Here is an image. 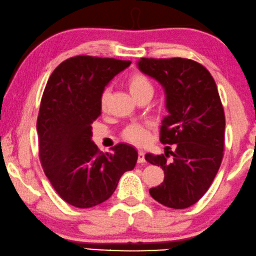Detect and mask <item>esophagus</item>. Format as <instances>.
I'll return each mask as SVG.
<instances>
[{"instance_id":"obj_1","label":"esophagus","mask_w":256,"mask_h":256,"mask_svg":"<svg viewBox=\"0 0 256 256\" xmlns=\"http://www.w3.org/2000/svg\"><path fill=\"white\" fill-rule=\"evenodd\" d=\"M145 153H144L142 150H138V162L142 164L145 162Z\"/></svg>"}]
</instances>
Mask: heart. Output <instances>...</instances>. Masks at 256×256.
Segmentation results:
<instances>
[{
    "label": "heart",
    "mask_w": 256,
    "mask_h": 256,
    "mask_svg": "<svg viewBox=\"0 0 256 256\" xmlns=\"http://www.w3.org/2000/svg\"><path fill=\"white\" fill-rule=\"evenodd\" d=\"M128 92L131 95L134 97H138L144 94H153V86L150 84L148 78L145 75L136 73L133 74L128 81ZM108 102V92H104L100 96V108L104 109ZM125 139L128 140L130 142L136 144V145H142L147 142L148 138V132L145 125L142 124H132L125 128L124 131Z\"/></svg>",
    "instance_id": "obj_1"
}]
</instances>
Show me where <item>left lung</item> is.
I'll return each instance as SVG.
<instances>
[{"label": "left lung", "mask_w": 256, "mask_h": 256, "mask_svg": "<svg viewBox=\"0 0 256 256\" xmlns=\"http://www.w3.org/2000/svg\"><path fill=\"white\" fill-rule=\"evenodd\" d=\"M138 68L162 86L168 114L160 142L175 144V150L166 146L164 154L145 156L164 172V182L150 194L164 206L186 208L210 188L224 156L225 114L217 86L206 68L183 58H142Z\"/></svg>", "instance_id": "left-lung-1"}]
</instances>
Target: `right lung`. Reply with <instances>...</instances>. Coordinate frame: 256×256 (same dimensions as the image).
I'll list each match as a JSON object with an SVG mask.
<instances>
[{
	"mask_svg": "<svg viewBox=\"0 0 256 256\" xmlns=\"http://www.w3.org/2000/svg\"><path fill=\"white\" fill-rule=\"evenodd\" d=\"M130 64L112 58H70L53 70L42 94L37 120L39 158L58 195L75 208L106 202L138 160L131 145L118 144L111 153H103L92 140L104 89Z\"/></svg>",
	"mask_w": 256,
	"mask_h": 256,
	"instance_id": "1",
	"label": "right lung"
}]
</instances>
